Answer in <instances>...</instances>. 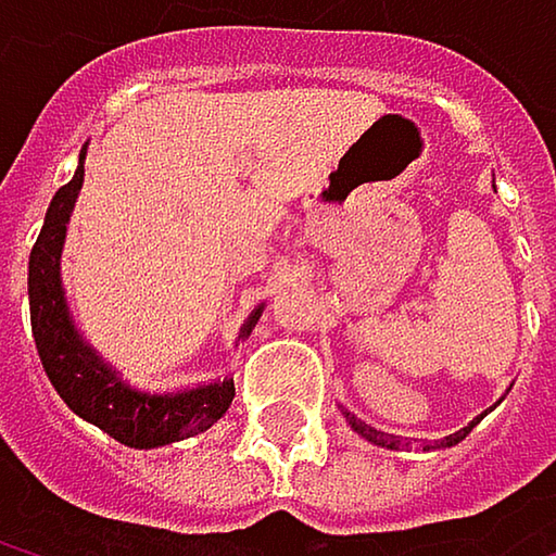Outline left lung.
<instances>
[{
	"instance_id": "left-lung-1",
	"label": "left lung",
	"mask_w": 556,
	"mask_h": 556,
	"mask_svg": "<svg viewBox=\"0 0 556 556\" xmlns=\"http://www.w3.org/2000/svg\"><path fill=\"white\" fill-rule=\"evenodd\" d=\"M344 418H348V421H351V428H354L357 434H364L367 441H374V444H380V447H395V441H392V438H387L383 431H377V428H370V425H364V421H357V418H354L351 412H344ZM480 418H483V415H480ZM480 418H477V421H480ZM477 421H470V425H467L464 431H457V434H447V438H444V441H438L434 447H451V444L464 441V438L470 434V428H473Z\"/></svg>"
}]
</instances>
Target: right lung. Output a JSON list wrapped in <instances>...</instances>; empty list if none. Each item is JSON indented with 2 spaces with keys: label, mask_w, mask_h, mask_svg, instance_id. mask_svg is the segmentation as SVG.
Listing matches in <instances>:
<instances>
[{
  "label": "right lung",
  "mask_w": 556,
  "mask_h": 556,
  "mask_svg": "<svg viewBox=\"0 0 556 556\" xmlns=\"http://www.w3.org/2000/svg\"><path fill=\"white\" fill-rule=\"evenodd\" d=\"M83 161L86 148L79 154V167L66 186L56 189L51 208L45 215V228L31 248L28 261V302H31V331L38 344V357L45 364V374L60 399L86 421L102 428L109 438L122 441L125 447H164L173 441L192 438L205 428H212L235 399V380H215L208 387L182 389V392H141L131 389L76 331L63 286H60V251L66 238V222L76 202V192L83 186ZM264 305L251 312L238 338H248L257 325Z\"/></svg>",
  "instance_id": "1"
}]
</instances>
